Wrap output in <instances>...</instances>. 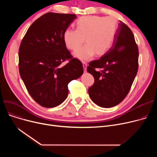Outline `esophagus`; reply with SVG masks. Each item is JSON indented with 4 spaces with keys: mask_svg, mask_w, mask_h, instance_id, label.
I'll return each mask as SVG.
<instances>
[{
    "mask_svg": "<svg viewBox=\"0 0 157 157\" xmlns=\"http://www.w3.org/2000/svg\"><path fill=\"white\" fill-rule=\"evenodd\" d=\"M83 66L84 71L86 72V67H87V63L85 62H83Z\"/></svg>",
    "mask_w": 157,
    "mask_h": 157,
    "instance_id": "1",
    "label": "esophagus"
}]
</instances>
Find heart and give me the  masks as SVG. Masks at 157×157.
Masks as SVG:
<instances>
[{
    "mask_svg": "<svg viewBox=\"0 0 157 157\" xmlns=\"http://www.w3.org/2000/svg\"><path fill=\"white\" fill-rule=\"evenodd\" d=\"M118 29L117 20L113 16H85L76 22V30L67 29L63 34L65 44L69 49H78L85 39L86 44L74 53V56L86 61L96 54L101 56L111 48Z\"/></svg>",
    "mask_w": 157,
    "mask_h": 157,
    "instance_id": "1",
    "label": "heart"
}]
</instances>
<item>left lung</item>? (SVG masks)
<instances>
[{"label": "left lung", "mask_w": 157, "mask_h": 157, "mask_svg": "<svg viewBox=\"0 0 157 157\" xmlns=\"http://www.w3.org/2000/svg\"><path fill=\"white\" fill-rule=\"evenodd\" d=\"M138 58L133 33L120 21L112 47L100 59L90 62L87 67L95 80L88 89L92 101L105 108L120 104L128 94L136 78Z\"/></svg>", "instance_id": "1"}]
</instances>
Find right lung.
<instances>
[{
  "instance_id": "obj_1",
  "label": "right lung",
  "mask_w": 157,
  "mask_h": 157,
  "mask_svg": "<svg viewBox=\"0 0 157 157\" xmlns=\"http://www.w3.org/2000/svg\"><path fill=\"white\" fill-rule=\"evenodd\" d=\"M76 18L73 14L48 13L29 28L19 48V72L30 96L44 108H54L68 95V84L83 73L63 40L64 32ZM66 59L70 62L61 65Z\"/></svg>"
}]
</instances>
